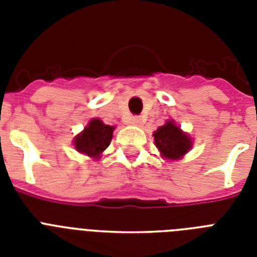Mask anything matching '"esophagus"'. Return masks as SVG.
I'll list each match as a JSON object with an SVG mask.
<instances>
[{"mask_svg":"<svg viewBox=\"0 0 257 257\" xmlns=\"http://www.w3.org/2000/svg\"><path fill=\"white\" fill-rule=\"evenodd\" d=\"M129 124L135 125V126H141V125H143V120H141L140 117H131V118H129Z\"/></svg>","mask_w":257,"mask_h":257,"instance_id":"34e87169","label":"esophagus"}]
</instances>
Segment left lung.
<instances>
[{"mask_svg":"<svg viewBox=\"0 0 257 257\" xmlns=\"http://www.w3.org/2000/svg\"><path fill=\"white\" fill-rule=\"evenodd\" d=\"M155 145L165 160L176 161L183 159L192 149L193 141L173 120H167L164 125L153 132Z\"/></svg>","mask_w":257,"mask_h":257,"instance_id":"8db88e82","label":"left lung"}]
</instances>
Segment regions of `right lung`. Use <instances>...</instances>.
Returning a JSON list of instances; mask_svg holds the SVG:
<instances>
[{"mask_svg": "<svg viewBox=\"0 0 257 257\" xmlns=\"http://www.w3.org/2000/svg\"><path fill=\"white\" fill-rule=\"evenodd\" d=\"M116 126L104 124L100 118H92L88 125L73 139V145L78 153L93 160H100L109 147Z\"/></svg>", "mask_w": 257, "mask_h": 257, "instance_id": "obj_1", "label": "right lung"}]
</instances>
